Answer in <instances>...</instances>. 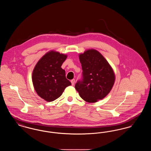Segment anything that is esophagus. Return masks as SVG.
I'll return each instance as SVG.
<instances>
[{
    "label": "esophagus",
    "instance_id": "1",
    "mask_svg": "<svg viewBox=\"0 0 151 151\" xmlns=\"http://www.w3.org/2000/svg\"><path fill=\"white\" fill-rule=\"evenodd\" d=\"M71 84H72V86H73L75 84V79H72L71 81Z\"/></svg>",
    "mask_w": 151,
    "mask_h": 151
}]
</instances>
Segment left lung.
<instances>
[{
    "label": "left lung",
    "instance_id": "obj_1",
    "mask_svg": "<svg viewBox=\"0 0 151 151\" xmlns=\"http://www.w3.org/2000/svg\"><path fill=\"white\" fill-rule=\"evenodd\" d=\"M83 70L82 79L78 81L75 89L80 96L89 103L105 97L115 81L113 70L100 52L94 49L79 55Z\"/></svg>",
    "mask_w": 151,
    "mask_h": 151
}]
</instances>
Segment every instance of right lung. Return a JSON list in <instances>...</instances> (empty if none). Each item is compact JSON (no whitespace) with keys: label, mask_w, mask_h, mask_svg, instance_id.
I'll list each match as a JSON object with an SVG mask.
<instances>
[{"label":"right lung","mask_w":151,"mask_h":151,"mask_svg":"<svg viewBox=\"0 0 151 151\" xmlns=\"http://www.w3.org/2000/svg\"><path fill=\"white\" fill-rule=\"evenodd\" d=\"M67 55L50 51L41 58L32 73L33 86L38 95L48 102L59 98L67 86L71 85L61 68Z\"/></svg>","instance_id":"add662e5"}]
</instances>
